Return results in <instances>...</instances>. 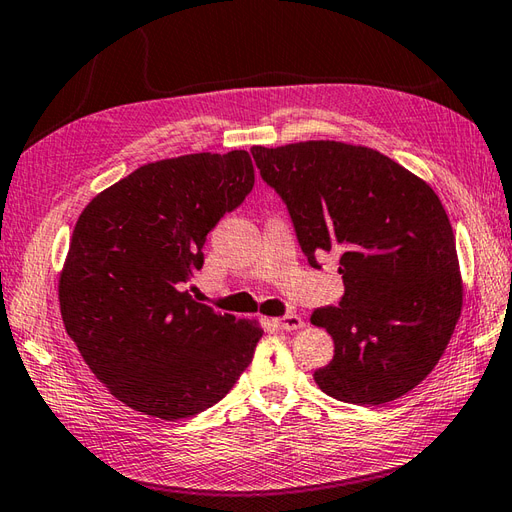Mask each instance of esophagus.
Masks as SVG:
<instances>
[{"instance_id":"1","label":"esophagus","mask_w":512,"mask_h":512,"mask_svg":"<svg viewBox=\"0 0 512 512\" xmlns=\"http://www.w3.org/2000/svg\"><path fill=\"white\" fill-rule=\"evenodd\" d=\"M275 323L283 329V331H294V329H301L305 323H303V318L301 316H296V314H285V316H281V318H277Z\"/></svg>"}]
</instances>
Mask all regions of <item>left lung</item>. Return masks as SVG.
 <instances>
[{
  "label": "left lung",
  "mask_w": 512,
  "mask_h": 512,
  "mask_svg": "<svg viewBox=\"0 0 512 512\" xmlns=\"http://www.w3.org/2000/svg\"><path fill=\"white\" fill-rule=\"evenodd\" d=\"M255 165L288 207L310 266L336 251L344 294L312 325L334 338L320 390L382 406L432 373L462 307L456 240L434 189L386 154L342 141L255 146Z\"/></svg>",
  "instance_id": "left-lung-1"
}]
</instances>
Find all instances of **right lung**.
Instances as JSON below:
<instances>
[{
  "label": "right lung",
  "mask_w": 512,
  "mask_h": 512,
  "mask_svg": "<svg viewBox=\"0 0 512 512\" xmlns=\"http://www.w3.org/2000/svg\"><path fill=\"white\" fill-rule=\"evenodd\" d=\"M255 185L251 154L141 165L80 213L58 299L69 338L122 403L178 421L218 403L251 364L261 327L185 288L207 233Z\"/></svg>",
  "instance_id": "1"
}]
</instances>
